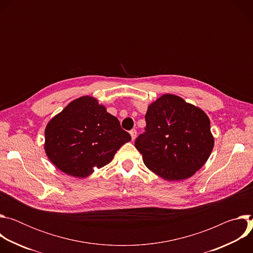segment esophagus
<instances>
[{"instance_id":"obj_1","label":"esophagus","mask_w":253,"mask_h":253,"mask_svg":"<svg viewBox=\"0 0 253 253\" xmlns=\"http://www.w3.org/2000/svg\"><path fill=\"white\" fill-rule=\"evenodd\" d=\"M136 134H137V131H136L135 129H132V130L130 131V135H131L132 141H134V140H135V138H136Z\"/></svg>"}]
</instances>
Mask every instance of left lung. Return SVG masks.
<instances>
[{
	"label": "left lung",
	"instance_id": "1",
	"mask_svg": "<svg viewBox=\"0 0 253 253\" xmlns=\"http://www.w3.org/2000/svg\"><path fill=\"white\" fill-rule=\"evenodd\" d=\"M145 120V133L138 136L135 147L146 167L162 179H187L209 158L214 138L210 120L200 108L164 94L148 106Z\"/></svg>",
	"mask_w": 253,
	"mask_h": 253
}]
</instances>
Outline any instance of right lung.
<instances>
[{"label":"right lung","mask_w":253,"mask_h":253,"mask_svg":"<svg viewBox=\"0 0 253 253\" xmlns=\"http://www.w3.org/2000/svg\"><path fill=\"white\" fill-rule=\"evenodd\" d=\"M131 140L119 120L91 96L70 102L45 129L44 148L49 160L62 172L86 178L110 163L122 145Z\"/></svg>","instance_id":"1"}]
</instances>
